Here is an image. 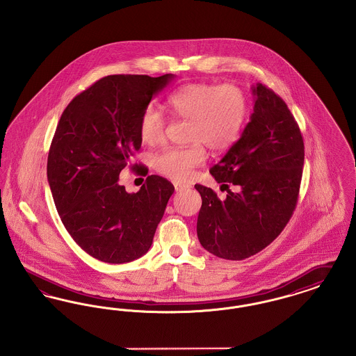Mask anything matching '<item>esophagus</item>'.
Returning a JSON list of instances; mask_svg holds the SVG:
<instances>
[{"label":"esophagus","instance_id":"obj_1","mask_svg":"<svg viewBox=\"0 0 356 356\" xmlns=\"http://www.w3.org/2000/svg\"><path fill=\"white\" fill-rule=\"evenodd\" d=\"M173 186H175V189H176V192H181V191H186V189H188V188H189V186H188V184H183V183H175Z\"/></svg>","mask_w":356,"mask_h":356}]
</instances>
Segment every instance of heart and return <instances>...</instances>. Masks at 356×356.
<instances>
[{
	"label": "heart",
	"instance_id": "heart-1",
	"mask_svg": "<svg viewBox=\"0 0 356 356\" xmlns=\"http://www.w3.org/2000/svg\"><path fill=\"white\" fill-rule=\"evenodd\" d=\"M167 106L176 118L189 121L186 148H167L153 157V167L172 180L183 181L196 167L204 164L207 152H220L240 135L247 116L244 92L234 84L192 83L173 90ZM138 135L145 145H157L165 135V118L154 105H148L138 122Z\"/></svg>",
	"mask_w": 356,
	"mask_h": 356
}]
</instances>
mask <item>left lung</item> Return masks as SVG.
Segmentation results:
<instances>
[{
  "instance_id": "obj_1",
  "label": "left lung",
  "mask_w": 356,
  "mask_h": 356,
  "mask_svg": "<svg viewBox=\"0 0 356 356\" xmlns=\"http://www.w3.org/2000/svg\"><path fill=\"white\" fill-rule=\"evenodd\" d=\"M254 113L236 143L209 172L218 183H232L220 200L207 186L202 196L197 237L211 254L243 260L260 252L284 229L298 203L305 164L300 129L273 90L251 86Z\"/></svg>"
}]
</instances>
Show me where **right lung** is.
<instances>
[{"label": "right lung", "mask_w": 356, "mask_h": 356, "mask_svg": "<svg viewBox=\"0 0 356 356\" xmlns=\"http://www.w3.org/2000/svg\"><path fill=\"white\" fill-rule=\"evenodd\" d=\"M173 79L170 73L102 77L69 102L56 128L47 167L53 200L69 235L104 263H128L148 252L175 191L157 175L136 193L119 183L141 147L143 111Z\"/></svg>", "instance_id": "obj_1"}]
</instances>
